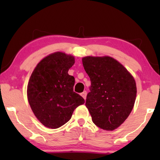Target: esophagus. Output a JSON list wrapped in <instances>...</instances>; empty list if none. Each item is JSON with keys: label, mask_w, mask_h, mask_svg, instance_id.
<instances>
[{"label": "esophagus", "mask_w": 160, "mask_h": 160, "mask_svg": "<svg viewBox=\"0 0 160 160\" xmlns=\"http://www.w3.org/2000/svg\"><path fill=\"white\" fill-rule=\"evenodd\" d=\"M86 95H87V92H86V91H83V92H82L81 93V94H80V95H81V96H82V98H83L84 99H85V100H86Z\"/></svg>", "instance_id": "1"}]
</instances>
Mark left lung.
Here are the masks:
<instances>
[{
    "mask_svg": "<svg viewBox=\"0 0 160 160\" xmlns=\"http://www.w3.org/2000/svg\"><path fill=\"white\" fill-rule=\"evenodd\" d=\"M82 65L91 80L86 106L99 128L113 131L132 111L136 82L128 70L111 56H86Z\"/></svg>",
    "mask_w": 160,
    "mask_h": 160,
    "instance_id": "1",
    "label": "left lung"
}]
</instances>
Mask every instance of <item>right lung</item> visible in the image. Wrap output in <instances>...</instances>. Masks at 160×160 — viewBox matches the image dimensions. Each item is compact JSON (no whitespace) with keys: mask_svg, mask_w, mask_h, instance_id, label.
<instances>
[{"mask_svg":"<svg viewBox=\"0 0 160 160\" xmlns=\"http://www.w3.org/2000/svg\"><path fill=\"white\" fill-rule=\"evenodd\" d=\"M74 62L71 55L51 53L40 60L31 75L28 101L34 116L46 127H61L70 120L74 110L85 103L74 92V78L68 73Z\"/></svg>","mask_w":160,"mask_h":160,"instance_id":"right-lung-1","label":"right lung"}]
</instances>
